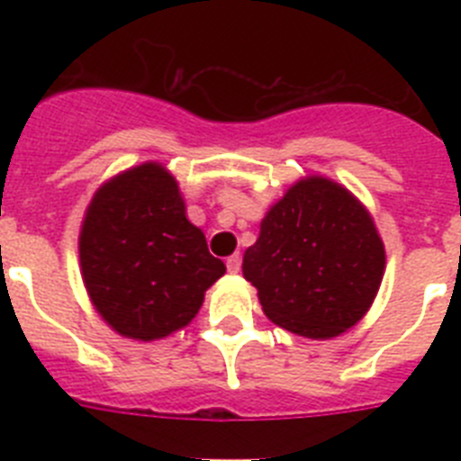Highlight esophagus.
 <instances>
[{
    "label": "esophagus",
    "instance_id": "34e87169",
    "mask_svg": "<svg viewBox=\"0 0 461 461\" xmlns=\"http://www.w3.org/2000/svg\"><path fill=\"white\" fill-rule=\"evenodd\" d=\"M226 267H228V272H230V275H238V272L242 270V256H240V254L230 256V258L226 260Z\"/></svg>",
    "mask_w": 461,
    "mask_h": 461
}]
</instances>
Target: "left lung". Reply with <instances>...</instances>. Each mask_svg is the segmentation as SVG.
Returning <instances> with one entry per match:
<instances>
[{"label": "left lung", "instance_id": "8db88e82", "mask_svg": "<svg viewBox=\"0 0 461 461\" xmlns=\"http://www.w3.org/2000/svg\"><path fill=\"white\" fill-rule=\"evenodd\" d=\"M383 267L385 251L367 210L323 177L288 189L242 260L267 319L309 339L353 328L372 307Z\"/></svg>", "mask_w": 461, "mask_h": 461}]
</instances>
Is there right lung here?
<instances>
[{"instance_id": "1", "label": "right lung", "mask_w": 461, "mask_h": 461, "mask_svg": "<svg viewBox=\"0 0 461 461\" xmlns=\"http://www.w3.org/2000/svg\"><path fill=\"white\" fill-rule=\"evenodd\" d=\"M80 267L105 323L142 341L185 328L226 272L158 164L126 170L96 191L80 233Z\"/></svg>"}]
</instances>
